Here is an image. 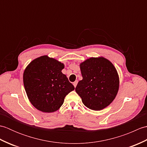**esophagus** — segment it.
I'll return each instance as SVG.
<instances>
[{
    "label": "esophagus",
    "mask_w": 147,
    "mask_h": 147,
    "mask_svg": "<svg viewBox=\"0 0 147 147\" xmlns=\"http://www.w3.org/2000/svg\"><path fill=\"white\" fill-rule=\"evenodd\" d=\"M78 82V81L76 80V81H75V82H74L73 83V85H74V87H75V88H76V85H77Z\"/></svg>",
    "instance_id": "obj_1"
}]
</instances>
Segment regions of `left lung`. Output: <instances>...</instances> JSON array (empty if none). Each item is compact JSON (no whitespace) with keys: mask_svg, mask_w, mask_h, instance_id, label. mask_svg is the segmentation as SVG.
I'll return each mask as SVG.
<instances>
[{"mask_svg":"<svg viewBox=\"0 0 147 147\" xmlns=\"http://www.w3.org/2000/svg\"><path fill=\"white\" fill-rule=\"evenodd\" d=\"M80 66L83 80L75 90L83 104L93 111L107 107L115 98L119 87L116 69L103 57L89 58Z\"/></svg>","mask_w":147,"mask_h":147,"instance_id":"1","label":"left lung"}]
</instances>
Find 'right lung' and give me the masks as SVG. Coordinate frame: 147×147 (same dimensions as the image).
Returning <instances> with one entry per match:
<instances>
[{
    "label": "right lung",
    "instance_id": "right-lung-1",
    "mask_svg": "<svg viewBox=\"0 0 147 147\" xmlns=\"http://www.w3.org/2000/svg\"><path fill=\"white\" fill-rule=\"evenodd\" d=\"M63 63L43 55L28 65L23 73L25 91L32 104L43 112H54L63 104L64 98L74 90L61 71Z\"/></svg>",
    "mask_w": 147,
    "mask_h": 147
}]
</instances>
